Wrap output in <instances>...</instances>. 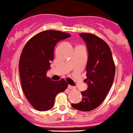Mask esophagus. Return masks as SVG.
Wrapping results in <instances>:
<instances>
[{
	"instance_id": "esophagus-1",
	"label": "esophagus",
	"mask_w": 133,
	"mask_h": 133,
	"mask_svg": "<svg viewBox=\"0 0 133 133\" xmlns=\"http://www.w3.org/2000/svg\"><path fill=\"white\" fill-rule=\"evenodd\" d=\"M68 89H72V90H75V89H76V87H73V86H71V85H69Z\"/></svg>"
}]
</instances>
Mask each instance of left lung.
<instances>
[{"mask_svg": "<svg viewBox=\"0 0 133 133\" xmlns=\"http://www.w3.org/2000/svg\"><path fill=\"white\" fill-rule=\"evenodd\" d=\"M88 49L87 64V90L82 92V100L71 104L76 110L88 112L95 110L104 101L113 83L115 66L108 44L92 34H79Z\"/></svg>", "mask_w": 133, "mask_h": 133, "instance_id": "left-lung-1", "label": "left lung"}]
</instances>
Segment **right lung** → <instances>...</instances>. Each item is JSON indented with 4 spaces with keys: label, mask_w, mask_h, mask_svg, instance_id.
Segmentation results:
<instances>
[{
    "label": "right lung",
    "mask_w": 133,
    "mask_h": 133,
    "mask_svg": "<svg viewBox=\"0 0 133 133\" xmlns=\"http://www.w3.org/2000/svg\"><path fill=\"white\" fill-rule=\"evenodd\" d=\"M70 36L60 31H44L30 38L23 47L18 64L21 86L27 99L38 111L51 109L56 95L68 87L64 79L54 82L46 73L56 44Z\"/></svg>",
    "instance_id": "add662e5"
}]
</instances>
